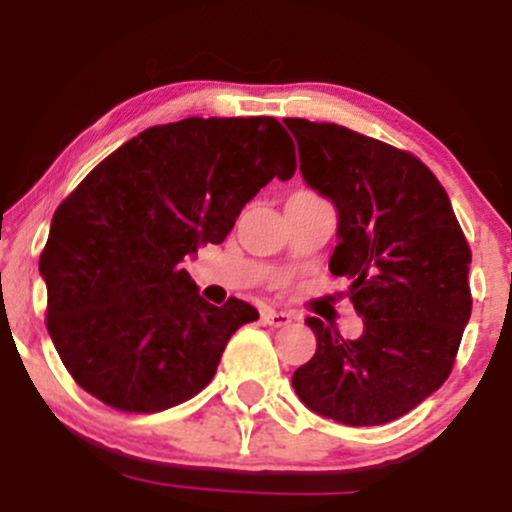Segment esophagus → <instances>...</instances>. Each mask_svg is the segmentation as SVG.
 <instances>
[{
	"instance_id": "34e87169",
	"label": "esophagus",
	"mask_w": 512,
	"mask_h": 512,
	"mask_svg": "<svg viewBox=\"0 0 512 512\" xmlns=\"http://www.w3.org/2000/svg\"><path fill=\"white\" fill-rule=\"evenodd\" d=\"M291 320L293 317L291 313H286V310H274V308L262 310V322L269 327H286Z\"/></svg>"
}]
</instances>
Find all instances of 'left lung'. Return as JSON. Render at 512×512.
Wrapping results in <instances>:
<instances>
[{"instance_id": "obj_1", "label": "left lung", "mask_w": 512, "mask_h": 512, "mask_svg": "<svg viewBox=\"0 0 512 512\" xmlns=\"http://www.w3.org/2000/svg\"><path fill=\"white\" fill-rule=\"evenodd\" d=\"M301 175L337 209L330 272L363 317L344 339L320 317L315 356L293 390L315 414L380 426L419 407L448 380L469 315V252L436 175L416 156L332 122L286 117Z\"/></svg>"}]
</instances>
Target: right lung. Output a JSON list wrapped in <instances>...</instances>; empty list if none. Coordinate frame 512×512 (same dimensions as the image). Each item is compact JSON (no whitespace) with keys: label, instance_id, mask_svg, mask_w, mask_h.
<instances>
[{"label":"right lung","instance_id":"1","mask_svg":"<svg viewBox=\"0 0 512 512\" xmlns=\"http://www.w3.org/2000/svg\"><path fill=\"white\" fill-rule=\"evenodd\" d=\"M293 173L274 117H185L144 129L81 180L52 216L40 276L52 344L88 395L151 414L209 385L231 334L260 313L207 303L182 262Z\"/></svg>","mask_w":512,"mask_h":512}]
</instances>
